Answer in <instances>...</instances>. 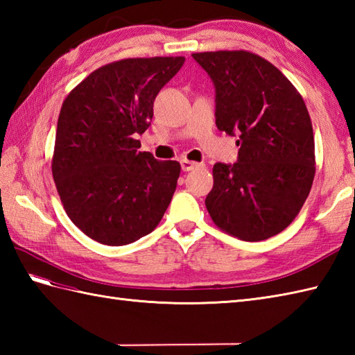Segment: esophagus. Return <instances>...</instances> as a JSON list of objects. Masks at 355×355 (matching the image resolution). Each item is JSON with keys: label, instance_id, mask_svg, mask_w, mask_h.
<instances>
[{"label": "esophagus", "instance_id": "obj_1", "mask_svg": "<svg viewBox=\"0 0 355 355\" xmlns=\"http://www.w3.org/2000/svg\"><path fill=\"white\" fill-rule=\"evenodd\" d=\"M180 163H182V169H183L184 172H189V171H192V169H195V168H198V166H201L200 163L186 160V158H183V160L180 162Z\"/></svg>", "mask_w": 355, "mask_h": 355}]
</instances>
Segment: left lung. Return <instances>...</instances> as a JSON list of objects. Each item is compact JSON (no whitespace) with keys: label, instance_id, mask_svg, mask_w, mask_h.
Here are the masks:
<instances>
[{"label":"left lung","instance_id":"8db88e82","mask_svg":"<svg viewBox=\"0 0 355 355\" xmlns=\"http://www.w3.org/2000/svg\"><path fill=\"white\" fill-rule=\"evenodd\" d=\"M212 79L216 126L238 134V162L214 166L207 212L223 232L262 241L288 227L311 191L314 134L302 96L273 64L245 50L193 53Z\"/></svg>","mask_w":355,"mask_h":355}]
</instances>
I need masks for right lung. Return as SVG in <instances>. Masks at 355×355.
I'll return each instance as SVG.
<instances>
[{
  "mask_svg": "<svg viewBox=\"0 0 355 355\" xmlns=\"http://www.w3.org/2000/svg\"><path fill=\"white\" fill-rule=\"evenodd\" d=\"M183 56L130 58L74 87L59 112L53 180L67 215L87 236L125 245L153 232L175 192L182 166L140 153L158 92Z\"/></svg>",
  "mask_w": 355,
  "mask_h": 355,
  "instance_id": "1",
  "label": "right lung"
}]
</instances>
